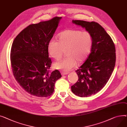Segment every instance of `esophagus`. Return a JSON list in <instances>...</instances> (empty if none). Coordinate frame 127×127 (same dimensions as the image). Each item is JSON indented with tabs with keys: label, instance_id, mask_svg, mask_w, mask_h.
Wrapping results in <instances>:
<instances>
[{
	"label": "esophagus",
	"instance_id": "obj_1",
	"mask_svg": "<svg viewBox=\"0 0 127 127\" xmlns=\"http://www.w3.org/2000/svg\"><path fill=\"white\" fill-rule=\"evenodd\" d=\"M61 74H62V75H66V74H69V72H62L61 73Z\"/></svg>",
	"mask_w": 127,
	"mask_h": 127
}]
</instances>
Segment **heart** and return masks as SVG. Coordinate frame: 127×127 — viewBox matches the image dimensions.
I'll use <instances>...</instances> for the list:
<instances>
[{
	"mask_svg": "<svg viewBox=\"0 0 127 127\" xmlns=\"http://www.w3.org/2000/svg\"><path fill=\"white\" fill-rule=\"evenodd\" d=\"M58 41L52 38L48 44V51L51 57L58 59L66 49V56L54 63L57 70L68 72L77 64L85 62L90 55L93 43L92 35L89 32L80 30H66L59 34Z\"/></svg>",
	"mask_w": 127,
	"mask_h": 127,
	"instance_id": "heart-1",
	"label": "heart"
}]
</instances>
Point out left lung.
Returning a JSON list of instances; mask_svg holds the SVG:
<instances>
[{"instance_id":"left-lung-1","label":"left lung","mask_w":127,"mask_h":127,"mask_svg":"<svg viewBox=\"0 0 127 127\" xmlns=\"http://www.w3.org/2000/svg\"><path fill=\"white\" fill-rule=\"evenodd\" d=\"M85 28L93 37V47L86 61L76 71L78 80L71 90L80 97H88L100 91L112 73L116 61L115 47L110 35L97 22L73 20Z\"/></svg>"}]
</instances>
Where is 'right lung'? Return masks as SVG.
<instances>
[{"label":"right lung","instance_id":"1","mask_svg":"<svg viewBox=\"0 0 127 127\" xmlns=\"http://www.w3.org/2000/svg\"><path fill=\"white\" fill-rule=\"evenodd\" d=\"M62 17L32 24L14 39L11 50L13 75L24 90L37 97H47L54 91L55 82L62 77L56 70L49 72L52 62L48 44Z\"/></svg>","mask_w":127,"mask_h":127}]
</instances>
